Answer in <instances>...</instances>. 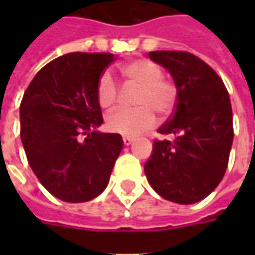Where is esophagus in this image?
<instances>
[{"label":"esophagus","instance_id":"esophagus-1","mask_svg":"<svg viewBox=\"0 0 255 255\" xmlns=\"http://www.w3.org/2000/svg\"><path fill=\"white\" fill-rule=\"evenodd\" d=\"M123 143H125L126 146L132 144V143H133V137H130V136H123Z\"/></svg>","mask_w":255,"mask_h":255}]
</instances>
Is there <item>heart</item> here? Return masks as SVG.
I'll list each match as a JSON object with an SVG mask.
<instances>
[{
	"label": "heart",
	"mask_w": 255,
	"mask_h": 255,
	"mask_svg": "<svg viewBox=\"0 0 255 255\" xmlns=\"http://www.w3.org/2000/svg\"><path fill=\"white\" fill-rule=\"evenodd\" d=\"M121 74L130 84L140 85L136 93V108H119L106 116V128L113 133L136 136L156 125V114L167 116L177 102V86L163 78V69L150 59H134L121 66ZM119 86L109 72H103L96 82V101L103 109L116 105Z\"/></svg>",
	"instance_id": "b5f03b06"
}]
</instances>
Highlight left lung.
<instances>
[{
    "label": "left lung",
    "instance_id": "left-lung-1",
    "mask_svg": "<svg viewBox=\"0 0 255 255\" xmlns=\"http://www.w3.org/2000/svg\"><path fill=\"white\" fill-rule=\"evenodd\" d=\"M149 58L174 79L177 102L157 132L174 140H154L146 177L163 199L193 204L214 190L229 166L234 137L229 92L216 71L186 51H153Z\"/></svg>",
    "mask_w": 255,
    "mask_h": 255
}]
</instances>
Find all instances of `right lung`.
Instances as JSON below:
<instances>
[{"instance_id":"right-lung-1","label":"right lung","mask_w":255,"mask_h":255,"mask_svg":"<svg viewBox=\"0 0 255 255\" xmlns=\"http://www.w3.org/2000/svg\"><path fill=\"white\" fill-rule=\"evenodd\" d=\"M112 54L72 52L35 75L19 106L21 140L31 169L46 190L68 203H84L108 186L123 147L103 123L96 82Z\"/></svg>"}]
</instances>
